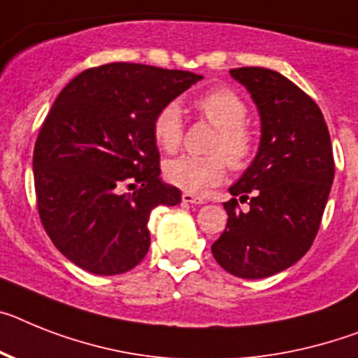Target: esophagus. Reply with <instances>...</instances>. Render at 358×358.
<instances>
[{"instance_id":"obj_1","label":"esophagus","mask_w":358,"mask_h":358,"mask_svg":"<svg viewBox=\"0 0 358 358\" xmlns=\"http://www.w3.org/2000/svg\"><path fill=\"white\" fill-rule=\"evenodd\" d=\"M182 200H184V203H196V206L203 203L202 198L194 196L193 193H184V194H182Z\"/></svg>"}]
</instances>
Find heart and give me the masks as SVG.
I'll return each mask as SVG.
<instances>
[{"label":"heart","mask_w":358,"mask_h":358,"mask_svg":"<svg viewBox=\"0 0 358 358\" xmlns=\"http://www.w3.org/2000/svg\"><path fill=\"white\" fill-rule=\"evenodd\" d=\"M196 109L207 122L218 129V136L211 145V156L180 155L164 164L165 178L187 193H206L220 184L225 176V160L231 167L242 169L253 155V136L244 127L248 105L231 89H213L198 96ZM152 136L160 149L176 151L184 136L182 109L176 101L165 103L152 120ZM224 156L222 157L221 155Z\"/></svg>","instance_id":"obj_1"}]
</instances>
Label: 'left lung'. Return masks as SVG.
<instances>
[{
	"mask_svg": "<svg viewBox=\"0 0 358 358\" xmlns=\"http://www.w3.org/2000/svg\"><path fill=\"white\" fill-rule=\"evenodd\" d=\"M229 74L257 105L260 143L229 187L227 227L211 251L231 275L266 278L299 262L313 244L335 176L331 140L318 105L280 72L240 67ZM236 196L250 199L249 212L236 207Z\"/></svg>",
	"mask_w": 358,
	"mask_h": 358,
	"instance_id": "obj_1",
	"label": "left lung"
}]
</instances>
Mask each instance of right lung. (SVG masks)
<instances>
[{"instance_id":"1","label":"right lung","mask_w":358,"mask_h":358,"mask_svg":"<svg viewBox=\"0 0 358 358\" xmlns=\"http://www.w3.org/2000/svg\"><path fill=\"white\" fill-rule=\"evenodd\" d=\"M203 76L142 63H107L59 92L34 145L38 211L72 264L120 275L151 245L147 222L182 193L160 178L152 120Z\"/></svg>"}]
</instances>
